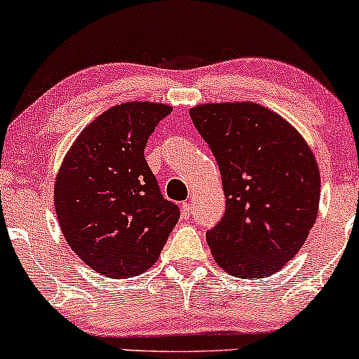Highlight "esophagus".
I'll list each match as a JSON object with an SVG mask.
<instances>
[{"mask_svg": "<svg viewBox=\"0 0 359 359\" xmlns=\"http://www.w3.org/2000/svg\"><path fill=\"white\" fill-rule=\"evenodd\" d=\"M180 212H182L184 219H189V217H191V214H192L191 204H189V203H182V204H180Z\"/></svg>", "mask_w": 359, "mask_h": 359, "instance_id": "1", "label": "esophagus"}]
</instances>
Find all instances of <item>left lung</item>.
I'll return each instance as SVG.
<instances>
[{
	"instance_id": "1",
	"label": "left lung",
	"mask_w": 359,
	"mask_h": 359,
	"mask_svg": "<svg viewBox=\"0 0 359 359\" xmlns=\"http://www.w3.org/2000/svg\"><path fill=\"white\" fill-rule=\"evenodd\" d=\"M189 113L216 156L226 196L224 217L208 233L214 259L233 277L273 275L302 248L319 211L311 147L257 102H208Z\"/></svg>"
}]
</instances>
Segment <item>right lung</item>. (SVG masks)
Segmentation results:
<instances>
[{"mask_svg": "<svg viewBox=\"0 0 359 359\" xmlns=\"http://www.w3.org/2000/svg\"><path fill=\"white\" fill-rule=\"evenodd\" d=\"M172 108L162 102L116 104L90 121L62 160L53 204L65 241L86 265L113 278L147 271L179 221L163 199L145 150Z\"/></svg>", "mask_w": 359, "mask_h": 359, "instance_id": "1", "label": "right lung"}]
</instances>
